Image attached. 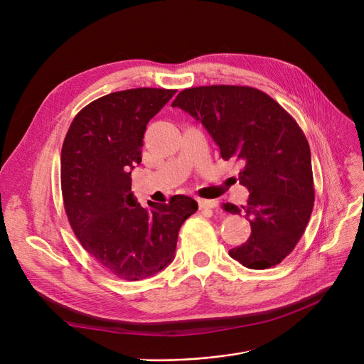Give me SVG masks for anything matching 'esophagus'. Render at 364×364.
Masks as SVG:
<instances>
[{"mask_svg": "<svg viewBox=\"0 0 364 364\" xmlns=\"http://www.w3.org/2000/svg\"><path fill=\"white\" fill-rule=\"evenodd\" d=\"M199 208L200 209H214L218 206L217 200H211V199H199Z\"/></svg>", "mask_w": 364, "mask_h": 364, "instance_id": "obj_1", "label": "esophagus"}]
</instances>
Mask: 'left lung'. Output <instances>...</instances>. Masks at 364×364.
Returning a JSON list of instances; mask_svg holds the SVG:
<instances>
[{
    "mask_svg": "<svg viewBox=\"0 0 364 364\" xmlns=\"http://www.w3.org/2000/svg\"><path fill=\"white\" fill-rule=\"evenodd\" d=\"M172 107L203 125L223 159L243 165L239 181L250 198L242 208L252 232L228 254L252 270L282 262L301 239L314 205L311 151L298 124L270 95L251 87L187 88ZM224 209L242 211L233 203Z\"/></svg>",
    "mask_w": 364,
    "mask_h": 364,
    "instance_id": "8db88e82",
    "label": "left lung"
}]
</instances>
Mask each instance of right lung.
<instances>
[{"label": "right lung", "mask_w": 364, "mask_h": 364, "mask_svg": "<svg viewBox=\"0 0 364 364\" xmlns=\"http://www.w3.org/2000/svg\"><path fill=\"white\" fill-rule=\"evenodd\" d=\"M176 92L107 94L76 114L63 141L60 177L69 223L84 250L125 280L147 279L168 267L180 227L198 211V202L184 195L146 209L131 192L146 127Z\"/></svg>", "instance_id": "right-lung-1"}]
</instances>
